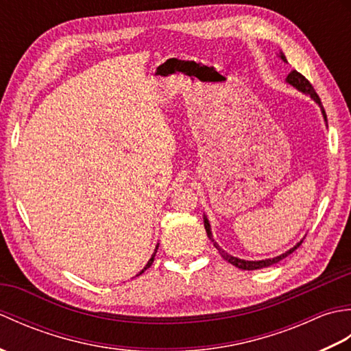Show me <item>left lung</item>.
Returning <instances> with one entry per match:
<instances>
[{
	"instance_id": "obj_1",
	"label": "left lung",
	"mask_w": 351,
	"mask_h": 351,
	"mask_svg": "<svg viewBox=\"0 0 351 351\" xmlns=\"http://www.w3.org/2000/svg\"><path fill=\"white\" fill-rule=\"evenodd\" d=\"M279 57H280V60L282 62H285L287 63V57L283 56V52H279ZM287 83L289 84V86H293L294 88H297V90L299 92H302L303 95H308L309 98L312 99V101H315L317 104H318V107L322 108V114H323V119H324V122L327 123V116H326V111H324V108H323V104H322V101H319V98H318V95H317V92L314 90V87L311 86V83L309 81L304 78L302 73H299L297 71H293V72H289V75L287 77ZM204 225H205V229H206V235H208V238H210V240L213 241V244H214V247L219 250V253L221 255V258L223 259H226L228 263H230L232 265H235V267H238V268H241V270H259V268H264V267H270V265H273V264H276V263H279V261H282L283 258H287L288 255H291V253H293L297 247H299V245L302 244V241H299L297 243L294 247H291L289 250H287L285 253H282V255H279V256H274V258H268V259H261V261H247V259H240V258H237V256H232V255H229V253L226 252V250H223L220 245L217 244V241L214 240V237H213V230H211V225H210V221H208V219H206V215H204Z\"/></svg>"
}]
</instances>
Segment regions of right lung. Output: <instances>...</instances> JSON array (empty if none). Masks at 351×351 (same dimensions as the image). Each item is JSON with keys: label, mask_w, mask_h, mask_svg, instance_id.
<instances>
[{"label": "right lung", "mask_w": 351, "mask_h": 351, "mask_svg": "<svg viewBox=\"0 0 351 351\" xmlns=\"http://www.w3.org/2000/svg\"><path fill=\"white\" fill-rule=\"evenodd\" d=\"M156 250H158V244H156V247H155V252H154V255H152V258H151V259H149V261H147V264H146V265H145V268H143V270H141V271H140V273H138V274H137V276H140V274H141V273H143V271H145V270H147V268H149V267H151V265H152V263H154V256H155V253H156Z\"/></svg>", "instance_id": "1"}]
</instances>
